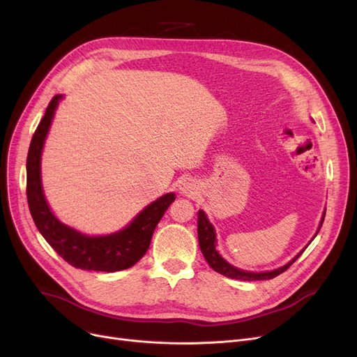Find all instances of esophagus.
Listing matches in <instances>:
<instances>
[{
  "label": "esophagus",
  "mask_w": 357,
  "mask_h": 357,
  "mask_svg": "<svg viewBox=\"0 0 357 357\" xmlns=\"http://www.w3.org/2000/svg\"><path fill=\"white\" fill-rule=\"evenodd\" d=\"M195 183H192V182H183L182 185H181V194H183V195H188V197H192L194 194H195Z\"/></svg>",
  "instance_id": "34e87169"
}]
</instances>
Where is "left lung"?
<instances>
[{
  "instance_id": "1",
  "label": "left lung",
  "mask_w": 357,
  "mask_h": 357,
  "mask_svg": "<svg viewBox=\"0 0 357 357\" xmlns=\"http://www.w3.org/2000/svg\"><path fill=\"white\" fill-rule=\"evenodd\" d=\"M198 241H199V248H201V252L205 257V260L208 261V265L218 273L227 276V278H231V279H240V280H264V279H272L280 273H284L294 261L303 255V252L296 255L289 264H287L285 266L279 268V269H275L272 272H259V273H255V272H246V271H241V269H237L234 266H231L230 264H227L226 260H224L218 252L215 250V231H214V227L213 224L210 222V220L207 218V215H205V213L202 210H199L198 213ZM324 217L323 215V220H321V224H320V229L323 226V221H324ZM317 236V234H315Z\"/></svg>"
}]
</instances>
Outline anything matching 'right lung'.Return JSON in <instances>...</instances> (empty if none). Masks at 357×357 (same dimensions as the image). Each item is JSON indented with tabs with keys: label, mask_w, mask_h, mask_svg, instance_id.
Returning a JSON list of instances; mask_svg holds the SVG:
<instances>
[{
	"label": "right lung",
	"mask_w": 357,
	"mask_h": 357,
	"mask_svg": "<svg viewBox=\"0 0 357 357\" xmlns=\"http://www.w3.org/2000/svg\"><path fill=\"white\" fill-rule=\"evenodd\" d=\"M61 98V96H54L49 102L29 147L27 202L33 221L54 252L73 268L100 272H117L131 268L147 252L158 222L175 201V195L166 194L147 205L130 226L116 234L89 237L62 224L52 214L40 181L42 149Z\"/></svg>",
	"instance_id": "1"
}]
</instances>
